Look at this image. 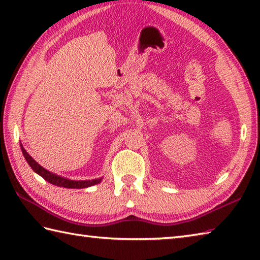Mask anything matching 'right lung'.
<instances>
[{
  "label": "right lung",
  "mask_w": 260,
  "mask_h": 260,
  "mask_svg": "<svg viewBox=\"0 0 260 260\" xmlns=\"http://www.w3.org/2000/svg\"><path fill=\"white\" fill-rule=\"evenodd\" d=\"M20 146H21V150L22 153H23V156L25 158V161L27 162V164L30 165L31 169L35 171L36 173H38L40 176H42L43 179L46 181H48L49 183H51L53 185H57V186H62V187H68V189H84V187H88V186H91V185H95L98 184L99 182H102L103 178H99V179H93V180H86V181H74V180H69V179H66L63 176H60L54 174L50 171L46 170L45 168H42L40 164L38 162H36L35 159L32 158V156L29 155V153H27L23 145H22V143H20Z\"/></svg>",
  "instance_id": "right-lung-1"
}]
</instances>
